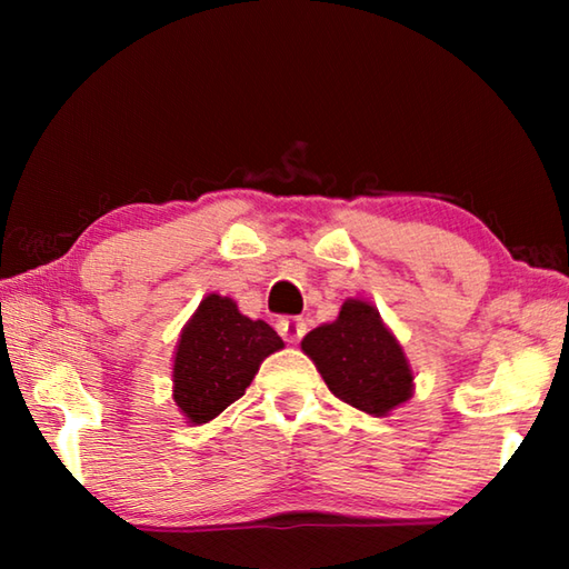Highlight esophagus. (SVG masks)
<instances>
[{"label":"esophagus","mask_w":569,"mask_h":569,"mask_svg":"<svg viewBox=\"0 0 569 569\" xmlns=\"http://www.w3.org/2000/svg\"><path fill=\"white\" fill-rule=\"evenodd\" d=\"M276 329L288 343H296L301 341V336L306 333V323L303 319H298V316H283V319L276 321Z\"/></svg>","instance_id":"esophagus-1"}]
</instances>
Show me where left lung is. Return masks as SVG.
<instances>
[{
    "instance_id": "1",
    "label": "left lung",
    "mask_w": 569,
    "mask_h": 569,
    "mask_svg": "<svg viewBox=\"0 0 569 569\" xmlns=\"http://www.w3.org/2000/svg\"><path fill=\"white\" fill-rule=\"evenodd\" d=\"M301 349L311 356L333 397L353 409L387 417L411 399V366L369 301L349 298L339 319L306 333Z\"/></svg>"
}]
</instances>
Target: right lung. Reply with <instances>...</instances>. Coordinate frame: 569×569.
Here are the masks:
<instances>
[{
	"label": "right lung",
	"mask_w": 569,
	"mask_h": 569,
	"mask_svg": "<svg viewBox=\"0 0 569 569\" xmlns=\"http://www.w3.org/2000/svg\"><path fill=\"white\" fill-rule=\"evenodd\" d=\"M283 349L266 321L238 311L233 298L210 293L186 323L172 361V399L188 423H208L240 399L266 356Z\"/></svg>",
	"instance_id": "add662e5"
}]
</instances>
